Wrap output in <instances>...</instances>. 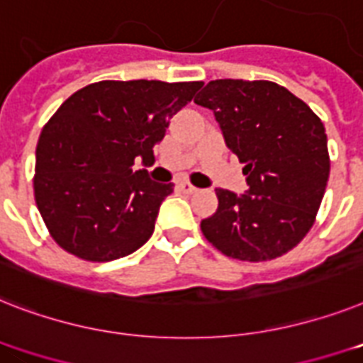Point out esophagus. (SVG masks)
Here are the masks:
<instances>
[{
	"label": "esophagus",
	"instance_id": "1",
	"mask_svg": "<svg viewBox=\"0 0 363 363\" xmlns=\"http://www.w3.org/2000/svg\"><path fill=\"white\" fill-rule=\"evenodd\" d=\"M177 186H179V190L181 191H184V194H194V191L197 190V188L194 186V184H190L188 181H179V184H177Z\"/></svg>",
	"mask_w": 363,
	"mask_h": 363
}]
</instances>
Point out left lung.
Wrapping results in <instances>:
<instances>
[{"instance_id":"left-lung-1","label":"left lung","mask_w":363,"mask_h":363,"mask_svg":"<svg viewBox=\"0 0 363 363\" xmlns=\"http://www.w3.org/2000/svg\"><path fill=\"white\" fill-rule=\"evenodd\" d=\"M194 102L214 113L225 145L242 162L248 190L218 188L201 222L208 242L240 261H268L311 229L330 175L325 125L306 102L267 79H214Z\"/></svg>"}]
</instances>
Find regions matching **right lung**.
<instances>
[{"mask_svg": "<svg viewBox=\"0 0 363 363\" xmlns=\"http://www.w3.org/2000/svg\"><path fill=\"white\" fill-rule=\"evenodd\" d=\"M201 82H99L76 91L37 143L35 201L50 235L85 261H113L151 238L173 182H155L134 160L155 162V145Z\"/></svg>", "mask_w": 363, "mask_h": 363, "instance_id": "obj_1", "label": "right lung"}]
</instances>
